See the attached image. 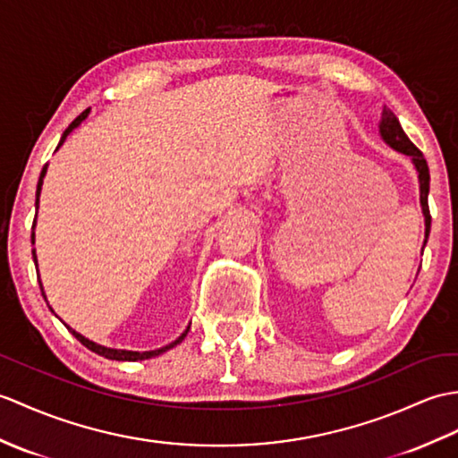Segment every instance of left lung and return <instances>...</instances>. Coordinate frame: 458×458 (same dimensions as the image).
<instances>
[{
  "mask_svg": "<svg viewBox=\"0 0 458 458\" xmlns=\"http://www.w3.org/2000/svg\"><path fill=\"white\" fill-rule=\"evenodd\" d=\"M380 136L390 148H394L396 152L406 154L411 157L413 165L418 169V179H420V203H421V210L425 216V242L429 238V230H431V215H429V205H428V195H429V167L428 162H425L423 154L418 150L410 138L406 136V132L402 131V126L396 119V114L392 113L390 109H382V116H380ZM423 242V246H425Z\"/></svg>",
  "mask_w": 458,
  "mask_h": 458,
  "instance_id": "1",
  "label": "left lung"
}]
</instances>
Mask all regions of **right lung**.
Here are the masks:
<instances>
[{
    "label": "right lung",
    "instance_id": "right-lung-1",
    "mask_svg": "<svg viewBox=\"0 0 458 458\" xmlns=\"http://www.w3.org/2000/svg\"><path fill=\"white\" fill-rule=\"evenodd\" d=\"M88 113H89V109H85L78 119H73L72 121V124L68 126L66 131H64V134H62V138H60V144H58V148L64 144V140H66L68 138V134L76 129V126H80L81 124V121H85V116H88ZM56 148V150H58ZM45 175H47V165L42 167V172H40V177H38V185H37V208H38V197H40V189H42V179H45ZM35 222H37V216H35ZM33 228H35V225H33ZM30 240H33V243H35V232L30 233ZM33 259H35V265H37V253H35V250H33ZM40 283V281H38ZM40 291H42V284H40ZM42 296H45V291H42ZM45 301H47V296H45ZM48 304V302H47ZM52 310V308H50ZM70 332L73 334V337L78 339L80 344H83L85 347L88 349H91L93 353H98V355H101V357H105V359H113V360H144V359H152V357H157V355H162V353H165L167 349H172V347H175L177 344H181L185 339V335H187V332H189V327L185 329L183 334H181L175 342H172L169 345H165V347H159V349H154V351H126V349H111V347H105V345H99V344H95V342H91V339H88V337H83L81 334H78L76 329H72L70 326H66Z\"/></svg>",
    "mask_w": 458,
    "mask_h": 458
}]
</instances>
